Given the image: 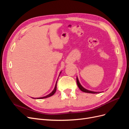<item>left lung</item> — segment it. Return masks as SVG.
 Instances as JSON below:
<instances>
[{
    "mask_svg": "<svg viewBox=\"0 0 129 129\" xmlns=\"http://www.w3.org/2000/svg\"><path fill=\"white\" fill-rule=\"evenodd\" d=\"M76 82H77V84L78 85V87L79 88V89L81 90V91H82L84 92H87V93H99V92H95V91H90L88 90L85 89L84 88H83L82 85H81V84L80 83L79 81V79H77V77H76Z\"/></svg>",
    "mask_w": 129,
    "mask_h": 129,
    "instance_id": "left-lung-1",
    "label": "left lung"
}]
</instances>
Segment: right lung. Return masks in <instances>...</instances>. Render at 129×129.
I'll return each mask as SVG.
<instances>
[{"label": "right lung", "mask_w": 129, "mask_h": 129, "mask_svg": "<svg viewBox=\"0 0 129 129\" xmlns=\"http://www.w3.org/2000/svg\"><path fill=\"white\" fill-rule=\"evenodd\" d=\"M61 73V72H60ZM56 84H57V82H56V84H55V88H54V89L53 90V91L50 93H49V95H47V96H44V97H40V98H38L37 99H45V98H47V97H50V96H52V95H53L54 93H55V92H56ZM33 99H34V98H33Z\"/></svg>", "instance_id": "right-lung-1"}]
</instances>
